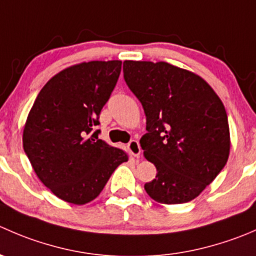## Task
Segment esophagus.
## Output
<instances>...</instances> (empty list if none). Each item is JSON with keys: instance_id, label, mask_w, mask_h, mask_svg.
I'll list each match as a JSON object with an SVG mask.
<instances>
[{"instance_id": "esophagus-1", "label": "esophagus", "mask_w": 256, "mask_h": 256, "mask_svg": "<svg viewBox=\"0 0 256 256\" xmlns=\"http://www.w3.org/2000/svg\"><path fill=\"white\" fill-rule=\"evenodd\" d=\"M128 150L130 151V154L135 157H138L141 154V147L138 140H131L130 142L128 144Z\"/></svg>"}]
</instances>
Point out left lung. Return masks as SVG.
I'll use <instances>...</instances> for the list:
<instances>
[{
  "instance_id": "left-lung-1",
  "label": "left lung",
  "mask_w": 256,
  "mask_h": 256,
  "mask_svg": "<svg viewBox=\"0 0 256 256\" xmlns=\"http://www.w3.org/2000/svg\"><path fill=\"white\" fill-rule=\"evenodd\" d=\"M124 79L140 100L147 134L140 144L156 166L147 194L164 204L194 200L229 157L228 116L200 76L164 62H124Z\"/></svg>"
}]
</instances>
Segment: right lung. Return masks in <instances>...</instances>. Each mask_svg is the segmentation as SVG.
<instances>
[{"label":"right lung","instance_id":"add662e5","mask_svg":"<svg viewBox=\"0 0 256 256\" xmlns=\"http://www.w3.org/2000/svg\"><path fill=\"white\" fill-rule=\"evenodd\" d=\"M121 60L66 68L43 86L23 130V148L43 184L73 204L100 194L128 154L99 138V116L121 72Z\"/></svg>","mask_w":256,"mask_h":256}]
</instances>
